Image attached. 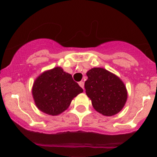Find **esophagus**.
Segmentation results:
<instances>
[{
	"mask_svg": "<svg viewBox=\"0 0 157 157\" xmlns=\"http://www.w3.org/2000/svg\"><path fill=\"white\" fill-rule=\"evenodd\" d=\"M79 85H80V86L81 87V88L83 89V90H84V83H83V81L79 82Z\"/></svg>",
	"mask_w": 157,
	"mask_h": 157,
	"instance_id": "obj_1",
	"label": "esophagus"
}]
</instances>
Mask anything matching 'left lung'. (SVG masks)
I'll return each instance as SVG.
<instances>
[{
	"mask_svg": "<svg viewBox=\"0 0 157 157\" xmlns=\"http://www.w3.org/2000/svg\"><path fill=\"white\" fill-rule=\"evenodd\" d=\"M86 93L94 109L104 116H113L125 106L126 87L120 77L102 67H93L86 73Z\"/></svg>",
	"mask_w": 157,
	"mask_h": 157,
	"instance_id": "obj_1",
	"label": "left lung"
}]
</instances>
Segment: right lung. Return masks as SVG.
<instances>
[{
  "label": "right lung",
  "mask_w": 157,
  "mask_h": 157,
  "mask_svg": "<svg viewBox=\"0 0 157 157\" xmlns=\"http://www.w3.org/2000/svg\"><path fill=\"white\" fill-rule=\"evenodd\" d=\"M83 90L61 67L45 71L34 80L32 95L40 111L57 116L67 110L71 101Z\"/></svg>",
  "instance_id": "add662e5"
}]
</instances>
